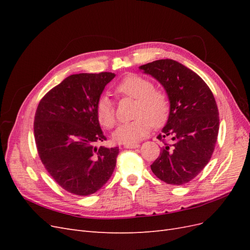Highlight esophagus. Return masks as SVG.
<instances>
[{"label": "esophagus", "instance_id": "esophagus-1", "mask_svg": "<svg viewBox=\"0 0 250 250\" xmlns=\"http://www.w3.org/2000/svg\"><path fill=\"white\" fill-rule=\"evenodd\" d=\"M124 147L126 149H135V148H139L140 145L138 143H133V144H125Z\"/></svg>", "mask_w": 250, "mask_h": 250}]
</instances>
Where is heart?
<instances>
[{
	"label": "heart",
	"instance_id": "obj_1",
	"mask_svg": "<svg viewBox=\"0 0 250 250\" xmlns=\"http://www.w3.org/2000/svg\"><path fill=\"white\" fill-rule=\"evenodd\" d=\"M117 93L137 100L134 117L131 122L121 124L113 131L112 138L121 144H133L145 138L151 126L160 127L169 116L170 103L163 90L155 89L152 81L135 74H130L121 80L116 87ZM96 116L105 128H111L116 123L115 105L107 96H102L96 105Z\"/></svg>",
	"mask_w": 250,
	"mask_h": 250
}]
</instances>
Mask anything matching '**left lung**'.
I'll return each instance as SVG.
<instances>
[{
	"mask_svg": "<svg viewBox=\"0 0 250 250\" xmlns=\"http://www.w3.org/2000/svg\"><path fill=\"white\" fill-rule=\"evenodd\" d=\"M140 71L161 83L170 103L168 121L157 135L170 138L151 165L166 184L191 181L209 162L219 131V112L213 93L197 74L172 59L141 65Z\"/></svg>",
	"mask_w": 250,
	"mask_h": 250,
	"instance_id": "left-lung-1",
	"label": "left lung"
}]
</instances>
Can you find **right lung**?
Wrapping results in <instances>:
<instances>
[{
	"label": "right lung",
	"instance_id": "1",
	"mask_svg": "<svg viewBox=\"0 0 250 250\" xmlns=\"http://www.w3.org/2000/svg\"><path fill=\"white\" fill-rule=\"evenodd\" d=\"M116 75L75 74L41 100L34 118V138L41 161L65 191L78 196L96 193L115 170L119 148L97 147L106 140L96 105Z\"/></svg>",
	"mask_w": 250,
	"mask_h": 250
}]
</instances>
